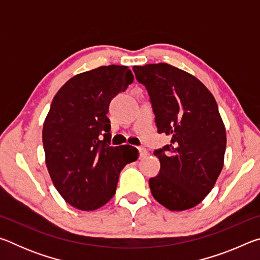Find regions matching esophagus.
<instances>
[{"label":"esophagus","mask_w":260,"mask_h":260,"mask_svg":"<svg viewBox=\"0 0 260 260\" xmlns=\"http://www.w3.org/2000/svg\"><path fill=\"white\" fill-rule=\"evenodd\" d=\"M139 152H140V158H143V157L148 156L147 149L143 148V147H139Z\"/></svg>","instance_id":"esophagus-1"}]
</instances>
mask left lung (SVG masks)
I'll use <instances>...</instances> for the list:
<instances>
[{
	"label": "left lung",
	"instance_id": "8db88e82",
	"mask_svg": "<svg viewBox=\"0 0 260 260\" xmlns=\"http://www.w3.org/2000/svg\"><path fill=\"white\" fill-rule=\"evenodd\" d=\"M150 96L158 133L171 143L155 150L158 175L149 180L158 203L171 211L200 204L223 167L226 128L211 91L190 73L166 63L134 67Z\"/></svg>",
	"mask_w": 260,
	"mask_h": 260
}]
</instances>
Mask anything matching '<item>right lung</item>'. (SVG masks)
<instances>
[{
	"label": "right lung",
	"mask_w": 260,
	"mask_h": 260,
	"mask_svg": "<svg viewBox=\"0 0 260 260\" xmlns=\"http://www.w3.org/2000/svg\"><path fill=\"white\" fill-rule=\"evenodd\" d=\"M134 80L127 67L109 65L77 74L57 91L42 131L46 165L67 203L101 208L116 192L120 171L138 159L132 146H110L109 105Z\"/></svg>",
	"instance_id": "obj_1"
}]
</instances>
